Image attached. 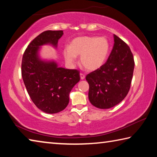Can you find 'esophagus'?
Here are the masks:
<instances>
[{
  "mask_svg": "<svg viewBox=\"0 0 157 157\" xmlns=\"http://www.w3.org/2000/svg\"><path fill=\"white\" fill-rule=\"evenodd\" d=\"M80 78L81 79H84L85 78V75L83 73H80Z\"/></svg>",
  "mask_w": 157,
  "mask_h": 157,
  "instance_id": "esophagus-1",
  "label": "esophagus"
}]
</instances>
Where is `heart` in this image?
Segmentation results:
<instances>
[{
	"instance_id": "1",
	"label": "heart",
	"mask_w": 157,
	"mask_h": 157,
	"mask_svg": "<svg viewBox=\"0 0 157 157\" xmlns=\"http://www.w3.org/2000/svg\"><path fill=\"white\" fill-rule=\"evenodd\" d=\"M110 44L105 37L81 36L74 38L68 48L63 50V55L68 63H72L76 56L79 57V63L84 69L94 71L100 68L107 59Z\"/></svg>"
}]
</instances>
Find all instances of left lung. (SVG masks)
<instances>
[{"label":"left lung","instance_id":"8db88e82","mask_svg":"<svg viewBox=\"0 0 157 157\" xmlns=\"http://www.w3.org/2000/svg\"><path fill=\"white\" fill-rule=\"evenodd\" d=\"M109 56L100 68L89 73L90 102L99 109H109L120 103L128 94L134 68L133 54L125 42L114 34Z\"/></svg>","mask_w":157,"mask_h":157}]
</instances>
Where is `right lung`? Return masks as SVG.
<instances>
[{
    "instance_id": "add662e5",
    "label": "right lung",
    "mask_w": 157,
    "mask_h": 157,
    "mask_svg": "<svg viewBox=\"0 0 157 157\" xmlns=\"http://www.w3.org/2000/svg\"><path fill=\"white\" fill-rule=\"evenodd\" d=\"M63 30H46L35 37L23 53L21 75L31 100L39 109L47 113L60 112L67 107L69 94L80 79L76 69L58 67L54 62H46L38 57L42 45L56 47Z\"/></svg>"
}]
</instances>
